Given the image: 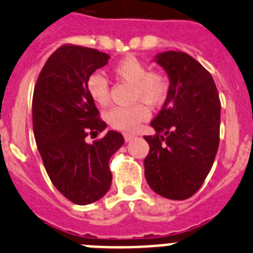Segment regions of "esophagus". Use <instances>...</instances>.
I'll use <instances>...</instances> for the list:
<instances>
[{"label":"esophagus","mask_w":253,"mask_h":253,"mask_svg":"<svg viewBox=\"0 0 253 253\" xmlns=\"http://www.w3.org/2000/svg\"><path fill=\"white\" fill-rule=\"evenodd\" d=\"M134 137H135L134 134H128V133H125V134H124V139H125V142L131 141V139H133V138H134Z\"/></svg>","instance_id":"esophagus-1"}]
</instances>
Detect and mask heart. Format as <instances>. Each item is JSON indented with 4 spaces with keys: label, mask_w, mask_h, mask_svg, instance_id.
<instances>
[{
    "label": "heart",
    "mask_w": 253,
    "mask_h": 253,
    "mask_svg": "<svg viewBox=\"0 0 253 253\" xmlns=\"http://www.w3.org/2000/svg\"><path fill=\"white\" fill-rule=\"evenodd\" d=\"M112 74L116 79L131 85V101L144 102L150 107L163 105L169 94V79L163 71L148 70L147 65L135 56H125L112 66ZM85 89L88 96L97 105L106 106L110 101V88L106 78L93 73L87 78ZM148 116V110L143 103H135L130 107H112L106 112V120L110 126L122 131H133Z\"/></svg>",
    "instance_id": "b5f03b06"
}]
</instances>
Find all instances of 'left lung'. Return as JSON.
Returning <instances> with one entry per match:
<instances>
[{
	"mask_svg": "<svg viewBox=\"0 0 253 253\" xmlns=\"http://www.w3.org/2000/svg\"><path fill=\"white\" fill-rule=\"evenodd\" d=\"M170 79L169 94L151 122L155 135H144L150 152L144 176L153 192L187 200L204 184L220 142V98L206 69L188 53L156 56Z\"/></svg>",
	"mask_w": 253,
	"mask_h": 253,
	"instance_id": "obj_1",
	"label": "left lung"
}]
</instances>
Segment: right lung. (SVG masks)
<instances>
[{
	"label": "right lung",
	"instance_id": "obj_1",
	"mask_svg": "<svg viewBox=\"0 0 253 253\" xmlns=\"http://www.w3.org/2000/svg\"><path fill=\"white\" fill-rule=\"evenodd\" d=\"M109 59L94 48L64 44L49 56L34 87L33 131L43 165L56 189L77 205L93 204L107 193L110 157L124 144L115 130L85 142L106 128L85 82Z\"/></svg>",
	"mask_w": 253,
	"mask_h": 253
}]
</instances>
